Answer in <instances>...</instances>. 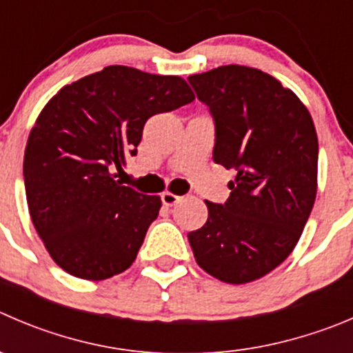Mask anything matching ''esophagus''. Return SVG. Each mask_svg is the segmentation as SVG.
I'll return each instance as SVG.
<instances>
[{"label": "esophagus", "mask_w": 353, "mask_h": 353, "mask_svg": "<svg viewBox=\"0 0 353 353\" xmlns=\"http://www.w3.org/2000/svg\"><path fill=\"white\" fill-rule=\"evenodd\" d=\"M177 201H181V196H177V194L170 193V191L162 193V203L165 205V207H172V205H176Z\"/></svg>", "instance_id": "1"}]
</instances>
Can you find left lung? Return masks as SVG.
Masks as SVG:
<instances>
[{"mask_svg":"<svg viewBox=\"0 0 353 353\" xmlns=\"http://www.w3.org/2000/svg\"><path fill=\"white\" fill-rule=\"evenodd\" d=\"M188 81L214 117V162L236 170L225 203L205 201L207 222L188 239L205 272L245 285L302 236L317 193L316 128L299 97L259 68L222 65Z\"/></svg>","mask_w":353,"mask_h":353,"instance_id":"obj_1","label":"left lung"}]
</instances>
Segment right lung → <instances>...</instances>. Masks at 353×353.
Masks as SVG:
<instances>
[{
  "label": "right lung",
  "instance_id": "right-lung-1",
  "mask_svg": "<svg viewBox=\"0 0 353 353\" xmlns=\"http://www.w3.org/2000/svg\"><path fill=\"white\" fill-rule=\"evenodd\" d=\"M194 100L177 75L125 65L63 85L27 139L23 183L32 224L65 272L101 281L131 268L162 200L117 181L152 115Z\"/></svg>",
  "mask_w": 353,
  "mask_h": 353
}]
</instances>
